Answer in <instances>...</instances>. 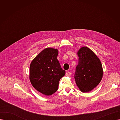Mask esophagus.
Here are the masks:
<instances>
[{"label": "esophagus", "instance_id": "obj_1", "mask_svg": "<svg viewBox=\"0 0 120 120\" xmlns=\"http://www.w3.org/2000/svg\"><path fill=\"white\" fill-rule=\"evenodd\" d=\"M66 76H70L71 75V73L69 71H67L66 73Z\"/></svg>", "mask_w": 120, "mask_h": 120}]
</instances>
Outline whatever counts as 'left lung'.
Segmentation results:
<instances>
[{"label": "left lung", "mask_w": 120, "mask_h": 120, "mask_svg": "<svg viewBox=\"0 0 120 120\" xmlns=\"http://www.w3.org/2000/svg\"><path fill=\"white\" fill-rule=\"evenodd\" d=\"M77 53L79 62L74 76L75 82L81 91L89 92L102 80V64L95 54L87 47L81 48Z\"/></svg>", "instance_id": "1"}]
</instances>
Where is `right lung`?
I'll return each mask as SVG.
<instances>
[{"instance_id": "right-lung-1", "label": "right lung", "mask_w": 120, "mask_h": 120, "mask_svg": "<svg viewBox=\"0 0 120 120\" xmlns=\"http://www.w3.org/2000/svg\"><path fill=\"white\" fill-rule=\"evenodd\" d=\"M58 50L46 48L32 61L30 67L31 85L39 92L47 96L58 90L59 82L65 75L57 59Z\"/></svg>"}]
</instances>
